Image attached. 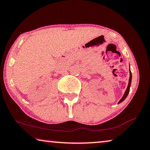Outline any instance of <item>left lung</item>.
Listing matches in <instances>:
<instances>
[{
  "instance_id": "8db88e82",
  "label": "left lung",
  "mask_w": 150,
  "mask_h": 150,
  "mask_svg": "<svg viewBox=\"0 0 150 150\" xmlns=\"http://www.w3.org/2000/svg\"><path fill=\"white\" fill-rule=\"evenodd\" d=\"M129 74H130V76H129V83H128V85H127V89L126 91H125L124 95H123V96L122 97V98L120 99V101H119L118 103H120L121 102H122L124 99L126 98L128 93H129V89H130V85H131V83H132V73H131V71L129 70Z\"/></svg>"
}]
</instances>
